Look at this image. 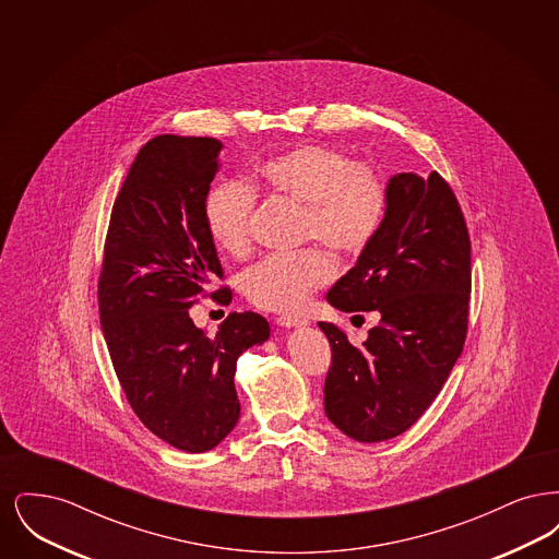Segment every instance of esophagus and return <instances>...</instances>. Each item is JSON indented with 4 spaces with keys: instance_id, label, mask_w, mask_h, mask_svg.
Returning <instances> with one entry per match:
<instances>
[{
    "instance_id": "34e87169",
    "label": "esophagus",
    "mask_w": 559,
    "mask_h": 559,
    "mask_svg": "<svg viewBox=\"0 0 559 559\" xmlns=\"http://www.w3.org/2000/svg\"><path fill=\"white\" fill-rule=\"evenodd\" d=\"M276 324L278 326H285V329H292V326H306L308 324V320L301 319V317H278L276 319Z\"/></svg>"
}]
</instances>
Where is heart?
Instances as JSON below:
<instances>
[{
    "label": "heart",
    "mask_w": 559,
    "mask_h": 559,
    "mask_svg": "<svg viewBox=\"0 0 559 559\" xmlns=\"http://www.w3.org/2000/svg\"><path fill=\"white\" fill-rule=\"evenodd\" d=\"M253 187L306 207L304 239L320 240L337 255H360L381 230L388 185L365 163L326 144H301L262 163ZM255 192L242 182H219L207 192L203 217L213 245L245 258L253 242ZM335 276L333 258L319 247L292 255H270L249 267L242 292L272 312L299 310Z\"/></svg>",
    "instance_id": "1"
}]
</instances>
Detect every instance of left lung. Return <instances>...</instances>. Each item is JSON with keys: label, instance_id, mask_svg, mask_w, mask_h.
<instances>
[{"label": "left lung", "instance_id": "8db88e82", "mask_svg": "<svg viewBox=\"0 0 559 559\" xmlns=\"http://www.w3.org/2000/svg\"><path fill=\"white\" fill-rule=\"evenodd\" d=\"M379 235L326 293L342 312H379L367 342L319 322L331 344L324 413L358 442L396 438L440 394L463 352L472 242L449 182L399 174Z\"/></svg>", "mask_w": 559, "mask_h": 559}]
</instances>
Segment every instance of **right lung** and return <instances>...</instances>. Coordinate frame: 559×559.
<instances>
[{"label":"right lung","mask_w":559,"mask_h":559,"mask_svg":"<svg viewBox=\"0 0 559 559\" xmlns=\"http://www.w3.org/2000/svg\"><path fill=\"white\" fill-rule=\"evenodd\" d=\"M222 142L163 133L146 142L108 222L98 310L108 354L138 419L178 451L205 452L237 426V360L264 344L270 324L233 312L210 337L188 308L201 295L228 306L203 203Z\"/></svg>","instance_id":"right-lung-1"}]
</instances>
